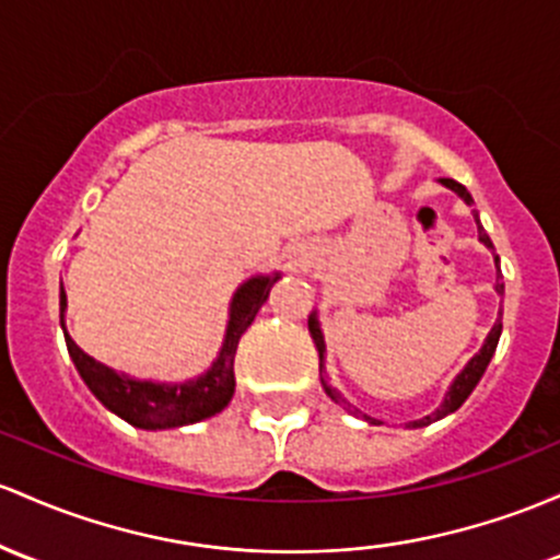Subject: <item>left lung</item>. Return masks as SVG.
<instances>
[{
	"label": "left lung",
	"instance_id": "8db88e82",
	"mask_svg": "<svg viewBox=\"0 0 560 560\" xmlns=\"http://www.w3.org/2000/svg\"><path fill=\"white\" fill-rule=\"evenodd\" d=\"M441 183H444V186H450L452 190H457V194L463 196V199L468 201V205H472V199H470L468 188H465L463 183L452 180V177H444V180H441ZM476 220H478V218H476ZM478 238H481V242L487 244V247H491V238L487 236V231L481 229V223H478ZM497 292H502V284H497ZM308 329H311L313 342H316L318 359L324 361V335H322V329H318L316 316H311V318H308ZM500 335H502V322H500V318H497V324H494V327H491L489 337H487V342H483V348L478 350L476 355H472L470 364L465 366L463 372H459V377H457V380H454V385L450 388V393H446V398H444V404H441V409H435L433 415L422 417V420L411 422V428H425V425H430V422L441 420V417L452 415V411H457L459 407H463L465 398L470 396L472 388H476V385H478V380H481V374L487 372V366H489L491 355H494V350H497V342H500ZM322 383H324V380H322ZM324 388H327V393H329L331 401H337V404H348L346 398H342L340 393H337V390H331L327 383H324ZM348 407H350V404H348ZM353 411H359V409H353ZM366 420H370V417H366Z\"/></svg>",
	"mask_w": 560,
	"mask_h": 560
}]
</instances>
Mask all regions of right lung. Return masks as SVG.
Instances as JSON below:
<instances>
[{
  "instance_id": "right-lung-1",
  "label": "right lung",
  "mask_w": 560,
  "mask_h": 560,
  "mask_svg": "<svg viewBox=\"0 0 560 560\" xmlns=\"http://www.w3.org/2000/svg\"><path fill=\"white\" fill-rule=\"evenodd\" d=\"M279 281V276H257L242 284V290L233 294L229 329H225V342L220 350V359L214 361L212 370L201 374L199 380H190L183 385H159L149 380H132L125 374H116L101 361L90 359L77 342L66 335V348L73 359V366L82 374L88 388L95 393L103 407L119 415L135 428L159 430V428H180L188 422H199L205 417L218 415L229 407L236 380H233V359H236L238 337L247 331L255 322L257 311L268 300L270 287ZM66 308V292L60 287V311ZM63 324V316H60Z\"/></svg>"
}]
</instances>
